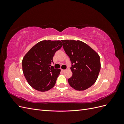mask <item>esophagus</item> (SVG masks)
<instances>
[{
  "label": "esophagus",
  "instance_id": "34e87169",
  "mask_svg": "<svg viewBox=\"0 0 124 124\" xmlns=\"http://www.w3.org/2000/svg\"><path fill=\"white\" fill-rule=\"evenodd\" d=\"M61 71H62V72H64V71H65V70H64V69H61Z\"/></svg>",
  "mask_w": 124,
  "mask_h": 124
}]
</instances>
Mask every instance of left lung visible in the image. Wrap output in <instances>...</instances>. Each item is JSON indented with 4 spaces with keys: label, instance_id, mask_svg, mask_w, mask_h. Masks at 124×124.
Masks as SVG:
<instances>
[{
    "label": "left lung",
    "instance_id": "8db88e82",
    "mask_svg": "<svg viewBox=\"0 0 124 124\" xmlns=\"http://www.w3.org/2000/svg\"><path fill=\"white\" fill-rule=\"evenodd\" d=\"M63 47L71 61L72 76L68 81L77 91H84L95 83L100 70L98 54L80 40H62Z\"/></svg>",
    "mask_w": 124,
    "mask_h": 124
}]
</instances>
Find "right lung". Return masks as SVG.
I'll list each match as a JSON object with an SVG mask.
<instances>
[{
	"mask_svg": "<svg viewBox=\"0 0 124 124\" xmlns=\"http://www.w3.org/2000/svg\"><path fill=\"white\" fill-rule=\"evenodd\" d=\"M62 46L59 40H43L35 45L23 57L22 68L28 84L35 89L46 92L53 88L61 72L51 66L55 52Z\"/></svg>",
	"mask_w": 124,
	"mask_h": 124,
	"instance_id": "1",
	"label": "right lung"
}]
</instances>
